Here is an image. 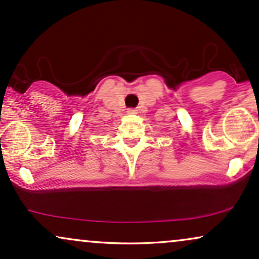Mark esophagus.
Returning a JSON list of instances; mask_svg holds the SVG:
<instances>
[{"label":"esophagus","instance_id":"obj_1","mask_svg":"<svg viewBox=\"0 0 259 259\" xmlns=\"http://www.w3.org/2000/svg\"><path fill=\"white\" fill-rule=\"evenodd\" d=\"M127 114L128 115H133V114H137V110L136 109H130L128 111H127Z\"/></svg>","mask_w":259,"mask_h":259}]
</instances>
